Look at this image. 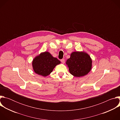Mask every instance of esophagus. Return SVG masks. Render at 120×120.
Instances as JSON below:
<instances>
[{"label": "esophagus", "instance_id": "obj_1", "mask_svg": "<svg viewBox=\"0 0 120 120\" xmlns=\"http://www.w3.org/2000/svg\"><path fill=\"white\" fill-rule=\"evenodd\" d=\"M61 62L63 63V64H64V62H65V61H64V59H62L61 60Z\"/></svg>", "mask_w": 120, "mask_h": 120}]
</instances>
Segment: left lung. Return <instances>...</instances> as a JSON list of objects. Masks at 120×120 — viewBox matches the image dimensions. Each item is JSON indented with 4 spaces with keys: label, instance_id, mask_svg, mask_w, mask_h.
Masks as SVG:
<instances>
[{
    "label": "left lung",
    "instance_id": "left-lung-1",
    "mask_svg": "<svg viewBox=\"0 0 120 120\" xmlns=\"http://www.w3.org/2000/svg\"><path fill=\"white\" fill-rule=\"evenodd\" d=\"M92 60L90 56L84 51H75L71 54L70 57L66 61L70 73L77 77L87 75L92 68Z\"/></svg>",
    "mask_w": 120,
    "mask_h": 120
}]
</instances>
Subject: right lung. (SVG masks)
Instances as JSON below:
<instances>
[{"mask_svg": "<svg viewBox=\"0 0 120 120\" xmlns=\"http://www.w3.org/2000/svg\"><path fill=\"white\" fill-rule=\"evenodd\" d=\"M61 62L53 57L47 51L42 52L37 56L32 61L34 71L37 74L46 77L53 72L55 67Z\"/></svg>", "mask_w": 120, "mask_h": 120, "instance_id": "right-lung-1", "label": "right lung"}]
</instances>
